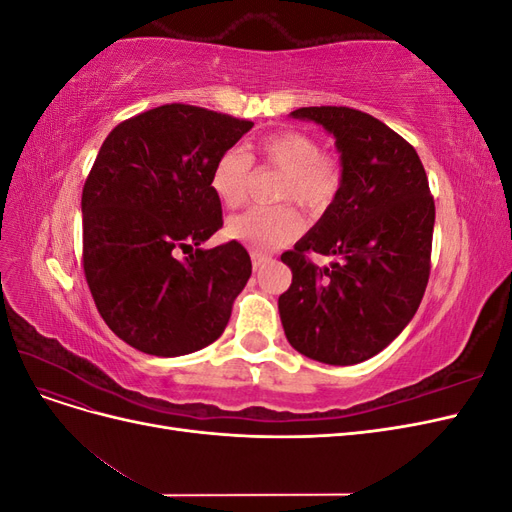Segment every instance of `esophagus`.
<instances>
[{
    "mask_svg": "<svg viewBox=\"0 0 512 512\" xmlns=\"http://www.w3.org/2000/svg\"><path fill=\"white\" fill-rule=\"evenodd\" d=\"M273 258L271 256H267V254H260V252H252V265H254V269H260V267H265L267 262H271Z\"/></svg>",
    "mask_w": 512,
    "mask_h": 512,
    "instance_id": "obj_1",
    "label": "esophagus"
}]
</instances>
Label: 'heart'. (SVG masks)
Segmentation results:
<instances>
[{
	"label": "heart",
	"mask_w": 512,
	"mask_h": 512,
	"mask_svg": "<svg viewBox=\"0 0 512 512\" xmlns=\"http://www.w3.org/2000/svg\"><path fill=\"white\" fill-rule=\"evenodd\" d=\"M252 162L282 173L275 200H294L309 213H320L337 198L344 185V168L331 153H322L314 136L299 130H277L241 151H224L211 170V190L228 209L243 205L250 194ZM303 222L290 205L258 207L228 222V237L254 252H271L299 237Z\"/></svg>",
	"instance_id": "1"
}]
</instances>
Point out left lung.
I'll return each instance as SVG.
<instances>
[{"label": "left lung", "mask_w": 512, "mask_h": 512, "mask_svg": "<svg viewBox=\"0 0 512 512\" xmlns=\"http://www.w3.org/2000/svg\"><path fill=\"white\" fill-rule=\"evenodd\" d=\"M335 136L344 185L307 235L282 254L292 284L277 307L294 350L329 365L371 359L406 329L425 294L436 205L414 147L348 106L290 113ZM309 253L331 255L318 268Z\"/></svg>", "instance_id": "left-lung-1"}]
</instances>
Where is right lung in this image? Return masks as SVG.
Returning a JSON list of instances; mask_svg holds the SVG:
<instances>
[{
	"instance_id": "right-lung-1",
	"label": "right lung",
	"mask_w": 512,
	"mask_h": 512,
	"mask_svg": "<svg viewBox=\"0 0 512 512\" xmlns=\"http://www.w3.org/2000/svg\"><path fill=\"white\" fill-rule=\"evenodd\" d=\"M254 123L164 104L106 136L83 188V271L104 322L153 356L213 344L252 275L239 241L203 250L224 224L215 160Z\"/></svg>"
}]
</instances>
